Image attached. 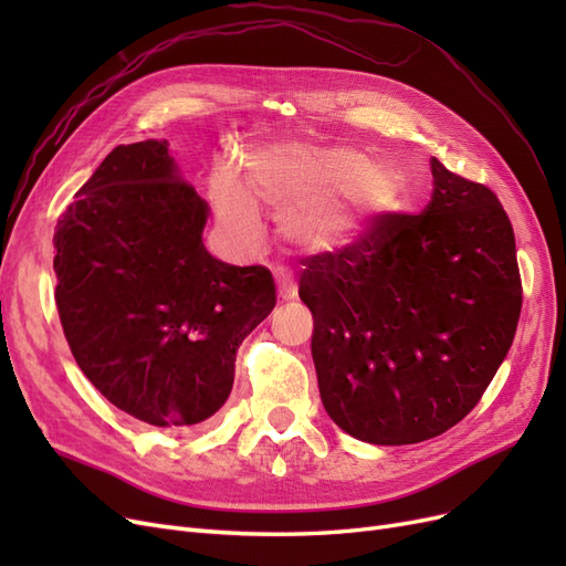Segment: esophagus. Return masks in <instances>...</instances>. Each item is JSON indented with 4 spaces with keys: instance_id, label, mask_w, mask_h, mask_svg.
Returning a JSON list of instances; mask_svg holds the SVG:
<instances>
[{
    "instance_id": "1",
    "label": "esophagus",
    "mask_w": 566,
    "mask_h": 566,
    "mask_svg": "<svg viewBox=\"0 0 566 566\" xmlns=\"http://www.w3.org/2000/svg\"><path fill=\"white\" fill-rule=\"evenodd\" d=\"M276 283H279V295H281L283 300H295L297 285H295L293 279L285 276V273H281V276H276Z\"/></svg>"
}]
</instances>
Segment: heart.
<instances>
[{
  "label": "heart",
  "instance_id": "b5f03b06",
  "mask_svg": "<svg viewBox=\"0 0 566 566\" xmlns=\"http://www.w3.org/2000/svg\"><path fill=\"white\" fill-rule=\"evenodd\" d=\"M245 177L256 198L281 214V231L304 252L333 254L361 241L375 214L397 198V179L364 150L283 142L248 153ZM210 196L221 224L256 238L260 212L231 165H217Z\"/></svg>",
  "mask_w": 566,
  "mask_h": 566
}]
</instances>
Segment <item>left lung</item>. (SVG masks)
<instances>
[{"label": "left lung", "instance_id": "8db88e82", "mask_svg": "<svg viewBox=\"0 0 566 566\" xmlns=\"http://www.w3.org/2000/svg\"><path fill=\"white\" fill-rule=\"evenodd\" d=\"M420 214L380 212L361 241L304 260L300 297L325 413L347 434L403 447L482 399L515 339V231L489 186L432 158Z\"/></svg>", "mask_w": 566, "mask_h": 566}]
</instances>
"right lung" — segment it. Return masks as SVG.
Segmentation results:
<instances>
[{
    "label": "right lung",
    "mask_w": 566,
    "mask_h": 566,
    "mask_svg": "<svg viewBox=\"0 0 566 566\" xmlns=\"http://www.w3.org/2000/svg\"><path fill=\"white\" fill-rule=\"evenodd\" d=\"M167 142L113 148L59 217L56 306L77 366L125 413L156 427L212 418L235 352L276 306L266 266L202 245L208 202Z\"/></svg>",
    "instance_id": "1"
}]
</instances>
